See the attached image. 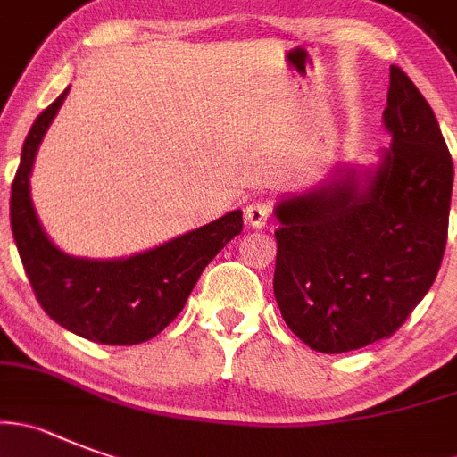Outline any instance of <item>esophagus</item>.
Listing matches in <instances>:
<instances>
[{
  "label": "esophagus",
  "instance_id": "esophagus-1",
  "mask_svg": "<svg viewBox=\"0 0 457 457\" xmlns=\"http://www.w3.org/2000/svg\"><path fill=\"white\" fill-rule=\"evenodd\" d=\"M245 217L251 228H262L267 224V220H270V206H267L265 201H253V204L246 206Z\"/></svg>",
  "mask_w": 457,
  "mask_h": 457
}]
</instances>
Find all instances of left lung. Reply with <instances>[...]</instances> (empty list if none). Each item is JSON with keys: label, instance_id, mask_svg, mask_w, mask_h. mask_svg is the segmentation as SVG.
Wrapping results in <instances>:
<instances>
[{"label": "left lung", "instance_id": "left-lung-1", "mask_svg": "<svg viewBox=\"0 0 457 457\" xmlns=\"http://www.w3.org/2000/svg\"><path fill=\"white\" fill-rule=\"evenodd\" d=\"M376 165H337L274 208V296L292 333L321 353L390 337L437 276L449 233L453 161L433 108L390 67Z\"/></svg>", "mask_w": 457, "mask_h": 457}]
</instances>
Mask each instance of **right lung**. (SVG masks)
<instances>
[{"label":"right lung","instance_id":"obj_1","mask_svg":"<svg viewBox=\"0 0 457 457\" xmlns=\"http://www.w3.org/2000/svg\"><path fill=\"white\" fill-rule=\"evenodd\" d=\"M67 92L36 117L24 140L11 190L12 237L37 303L56 324L99 345H140L177 320L201 271L242 231V211L129 258L95 261L58 249L37 220L29 177Z\"/></svg>","mask_w":457,"mask_h":457}]
</instances>
